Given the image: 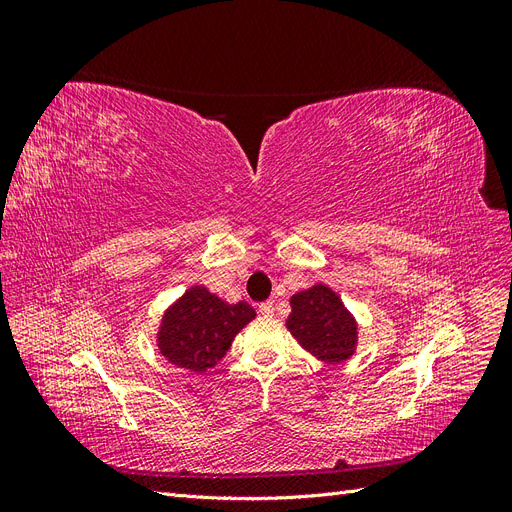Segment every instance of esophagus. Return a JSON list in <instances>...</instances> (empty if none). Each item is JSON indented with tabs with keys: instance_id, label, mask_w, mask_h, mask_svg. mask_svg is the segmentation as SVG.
Masks as SVG:
<instances>
[{
	"instance_id": "34e87169",
	"label": "esophagus",
	"mask_w": 512,
	"mask_h": 512,
	"mask_svg": "<svg viewBox=\"0 0 512 512\" xmlns=\"http://www.w3.org/2000/svg\"><path fill=\"white\" fill-rule=\"evenodd\" d=\"M258 312H260L262 316H273V312H275V305H273V301L260 303V305H258Z\"/></svg>"
}]
</instances>
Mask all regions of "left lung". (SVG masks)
<instances>
[{
	"mask_svg": "<svg viewBox=\"0 0 512 512\" xmlns=\"http://www.w3.org/2000/svg\"><path fill=\"white\" fill-rule=\"evenodd\" d=\"M286 327L294 339L324 363H342L356 346V322L342 299L324 284L297 292L290 299Z\"/></svg>",
	"mask_w": 512,
	"mask_h": 512,
	"instance_id": "left-lung-1",
	"label": "left lung"
}]
</instances>
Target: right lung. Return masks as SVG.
I'll return each mask as SVG.
<instances>
[{
    "label": "right lung",
    "mask_w": 512,
    "mask_h": 512,
    "mask_svg": "<svg viewBox=\"0 0 512 512\" xmlns=\"http://www.w3.org/2000/svg\"><path fill=\"white\" fill-rule=\"evenodd\" d=\"M254 316V307L245 301L230 305L207 288L194 286L164 314L160 352L173 365L200 374L224 359L232 339Z\"/></svg>",
    "instance_id": "obj_1"
}]
</instances>
